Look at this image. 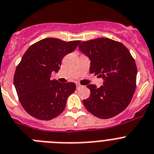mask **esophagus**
<instances>
[{
    "label": "esophagus",
    "mask_w": 154,
    "mask_h": 154,
    "mask_svg": "<svg viewBox=\"0 0 154 154\" xmlns=\"http://www.w3.org/2000/svg\"><path fill=\"white\" fill-rule=\"evenodd\" d=\"M76 88H77V90H79V89L82 88V85H80V84L77 83V84H76Z\"/></svg>",
    "instance_id": "34e87169"
}]
</instances>
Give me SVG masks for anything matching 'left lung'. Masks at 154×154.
<instances>
[{
	"instance_id": "left-lung-1",
	"label": "left lung",
	"mask_w": 154,
	"mask_h": 154,
	"mask_svg": "<svg viewBox=\"0 0 154 154\" xmlns=\"http://www.w3.org/2000/svg\"><path fill=\"white\" fill-rule=\"evenodd\" d=\"M79 50L90 60V73L103 79L97 88L90 84V96L83 104L92 115L107 119L128 107L136 87L137 68L125 45L108 38H97L80 43Z\"/></svg>"
}]
</instances>
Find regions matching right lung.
Wrapping results in <instances>:
<instances>
[{"label": "right lung", "mask_w": 154, "mask_h": 154, "mask_svg": "<svg viewBox=\"0 0 154 154\" xmlns=\"http://www.w3.org/2000/svg\"><path fill=\"white\" fill-rule=\"evenodd\" d=\"M79 43V40L46 38L30 46L22 56L14 72V85L22 107L31 116L49 121L63 112L76 86L51 80V73L58 72L64 56Z\"/></svg>", "instance_id": "obj_1"}]
</instances>
